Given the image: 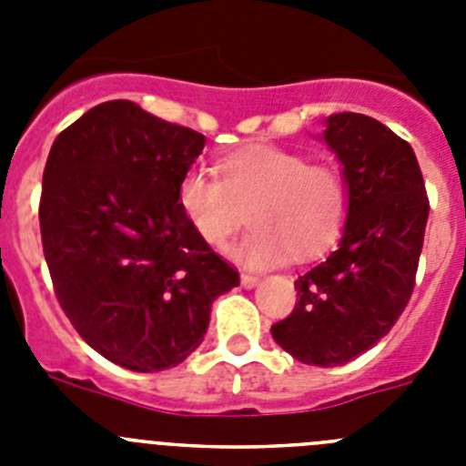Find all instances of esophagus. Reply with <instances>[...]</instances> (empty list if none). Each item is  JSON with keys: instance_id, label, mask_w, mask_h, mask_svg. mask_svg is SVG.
Here are the masks:
<instances>
[{"instance_id": "1", "label": "esophagus", "mask_w": 466, "mask_h": 466, "mask_svg": "<svg viewBox=\"0 0 466 466\" xmlns=\"http://www.w3.org/2000/svg\"><path fill=\"white\" fill-rule=\"evenodd\" d=\"M240 282H242V287H245V289H254V287H257V284L261 282V279H258L257 275L242 273V275H240Z\"/></svg>"}]
</instances>
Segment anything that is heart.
Wrapping results in <instances>:
<instances>
[{
  "label": "heart",
  "mask_w": 466,
  "mask_h": 466,
  "mask_svg": "<svg viewBox=\"0 0 466 466\" xmlns=\"http://www.w3.org/2000/svg\"><path fill=\"white\" fill-rule=\"evenodd\" d=\"M179 209L196 236L212 249H224L254 203V230L233 249L249 268H270L324 252L343 230L350 193L333 166L308 163L303 154L273 144H249L221 158L219 177L203 167L184 172L177 187Z\"/></svg>",
  "instance_id": "obj_1"
}]
</instances>
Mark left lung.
Masks as SVG:
<instances>
[{
    "instance_id": "obj_1",
    "label": "left lung",
    "mask_w": 466,
    "mask_h": 466,
    "mask_svg": "<svg viewBox=\"0 0 466 466\" xmlns=\"http://www.w3.org/2000/svg\"><path fill=\"white\" fill-rule=\"evenodd\" d=\"M322 142L350 193L339 247L299 275V300L273 324L275 343L312 366H343L390 333L409 303L430 217L418 158L380 121L331 114Z\"/></svg>"
}]
</instances>
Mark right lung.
Wrapping results in <instances>:
<instances>
[{"instance_id":"right-lung-1","label":"right lung","mask_w":466,"mask_h":466,"mask_svg":"<svg viewBox=\"0 0 466 466\" xmlns=\"http://www.w3.org/2000/svg\"><path fill=\"white\" fill-rule=\"evenodd\" d=\"M203 147L191 127L111 100L57 135L44 167L41 242L57 300L95 352L130 371L182 364L212 300L240 284L177 203Z\"/></svg>"}]
</instances>
